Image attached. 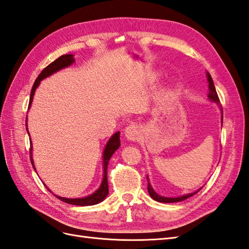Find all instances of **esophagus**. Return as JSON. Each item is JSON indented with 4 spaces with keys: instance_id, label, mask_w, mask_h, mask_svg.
I'll return each mask as SVG.
<instances>
[{
    "instance_id": "34e87169",
    "label": "esophagus",
    "mask_w": 249,
    "mask_h": 249,
    "mask_svg": "<svg viewBox=\"0 0 249 249\" xmlns=\"http://www.w3.org/2000/svg\"><path fill=\"white\" fill-rule=\"evenodd\" d=\"M141 136V129L137 124H130L125 128V137L127 140L136 141Z\"/></svg>"
}]
</instances>
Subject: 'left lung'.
Returning <instances> with one entry per match:
<instances>
[{"mask_svg":"<svg viewBox=\"0 0 249 249\" xmlns=\"http://www.w3.org/2000/svg\"><path fill=\"white\" fill-rule=\"evenodd\" d=\"M206 76H208V81H209V98L211 100H213V102L215 103H219V98H218V95H217V92H216V89H215V86H214V82H213V79L212 77H211L210 73L208 72L206 73ZM221 108V107H220ZM221 111H223V108H221ZM221 122H223V118H221ZM147 190H149V194L151 197L158 201V202H165V203H172V202H178V201H183L185 199H187L189 197H192V196L197 194L199 190H197V192H195L193 194H188V195H185V196H182V197H178V198H167V197H161V196L157 195L154 190H153L152 186L150 182H147Z\"/></svg>","mask_w":249,"mask_h":249,"instance_id":"left-lung-1","label":"left lung"}]
</instances>
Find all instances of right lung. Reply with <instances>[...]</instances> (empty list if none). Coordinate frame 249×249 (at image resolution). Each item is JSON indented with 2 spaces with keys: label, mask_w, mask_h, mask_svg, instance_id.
Returning a JSON list of instances; mask_svg holds the SVG:
<instances>
[{
  "label": "right lung",
  "mask_w": 249,
  "mask_h": 249,
  "mask_svg": "<svg viewBox=\"0 0 249 249\" xmlns=\"http://www.w3.org/2000/svg\"><path fill=\"white\" fill-rule=\"evenodd\" d=\"M75 62L72 57V54H64V55H61L60 57H57L55 61H53L50 64L45 67L41 72L38 75V77L36 78V80L33 84V88L31 89V95H30V103H29V107L32 104V100H33V96H34V93H35V89L36 88L38 87L39 82L43 80V79L49 77L52 73L62 70V68L67 67L71 65L72 63ZM26 125V123H25ZM28 134H29V130H28ZM121 144L120 142V131L118 133H115L111 138L109 139L107 145L105 147V152H104V178H103V182L100 184L99 188L95 192L94 194L88 196L86 198H80V199H68V198H63V197H59V196H55L57 199H60L63 202H66L68 204H72V205H80V206H86V205H94V204H97L99 202H102V201L107 197V195L109 193V188H108V179H107V169H108V162L110 160L111 156H112L113 153L119 149V146ZM30 154H31V162H32V166L34 167L33 165V158H32V145L30 147ZM34 170H35V167H34Z\"/></svg>",
  "instance_id": "1"
}]
</instances>
